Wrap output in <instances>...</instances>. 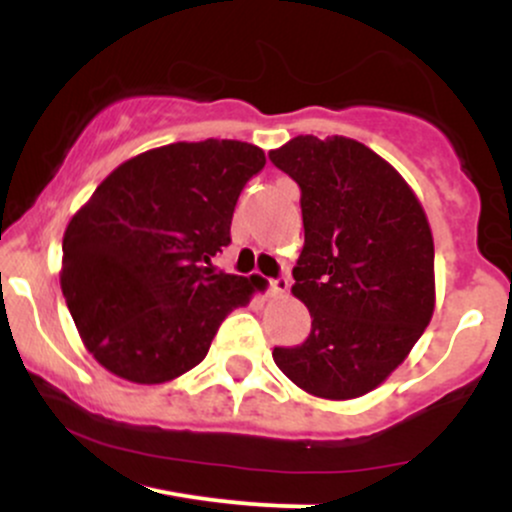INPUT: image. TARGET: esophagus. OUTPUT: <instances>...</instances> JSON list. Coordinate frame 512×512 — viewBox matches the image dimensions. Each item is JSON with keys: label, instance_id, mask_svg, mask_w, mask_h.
I'll use <instances>...</instances> for the list:
<instances>
[{"label": "esophagus", "instance_id": "esophagus-1", "mask_svg": "<svg viewBox=\"0 0 512 512\" xmlns=\"http://www.w3.org/2000/svg\"><path fill=\"white\" fill-rule=\"evenodd\" d=\"M289 276H279V279H272L269 281V296L272 298H284L286 293H289Z\"/></svg>", "mask_w": 512, "mask_h": 512}]
</instances>
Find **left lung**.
Returning a JSON list of instances; mask_svg holds the SVG:
<instances>
[{"label": "left lung", "mask_w": 512, "mask_h": 512, "mask_svg": "<svg viewBox=\"0 0 512 512\" xmlns=\"http://www.w3.org/2000/svg\"><path fill=\"white\" fill-rule=\"evenodd\" d=\"M269 158L301 187L305 245L291 291L313 317L303 344L274 346V363L315 397H361L431 322L436 279L424 207L356 139L301 134Z\"/></svg>", "instance_id": "1"}]
</instances>
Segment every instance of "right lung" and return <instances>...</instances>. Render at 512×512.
<instances>
[{"mask_svg": "<svg viewBox=\"0 0 512 512\" xmlns=\"http://www.w3.org/2000/svg\"><path fill=\"white\" fill-rule=\"evenodd\" d=\"M260 146L236 139L178 142L117 166L69 221L62 293L86 349L129 383L158 385L195 368L255 276L214 272L231 243Z\"/></svg>", "mask_w": 512, "mask_h": 512, "instance_id": "obj_1", "label": "right lung"}]
</instances>
